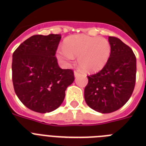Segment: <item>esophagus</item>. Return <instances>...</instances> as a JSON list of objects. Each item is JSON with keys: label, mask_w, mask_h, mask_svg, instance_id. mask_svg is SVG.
I'll return each instance as SVG.
<instances>
[{"label": "esophagus", "mask_w": 146, "mask_h": 146, "mask_svg": "<svg viewBox=\"0 0 146 146\" xmlns=\"http://www.w3.org/2000/svg\"><path fill=\"white\" fill-rule=\"evenodd\" d=\"M74 77H77L78 75H80V73L79 72H77V71H74Z\"/></svg>", "instance_id": "obj_1"}]
</instances>
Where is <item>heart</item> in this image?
I'll use <instances>...</instances> for the list:
<instances>
[{
    "mask_svg": "<svg viewBox=\"0 0 146 146\" xmlns=\"http://www.w3.org/2000/svg\"><path fill=\"white\" fill-rule=\"evenodd\" d=\"M111 53V46L106 38L85 34L72 35L63 44V50L56 52V57L65 66H69L77 56V64L86 73L102 69Z\"/></svg>",
    "mask_w": 146,
    "mask_h": 146,
    "instance_id": "heart-1",
    "label": "heart"
}]
</instances>
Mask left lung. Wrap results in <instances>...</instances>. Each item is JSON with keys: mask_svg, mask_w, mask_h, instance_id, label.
Wrapping results in <instances>:
<instances>
[{"mask_svg": "<svg viewBox=\"0 0 146 146\" xmlns=\"http://www.w3.org/2000/svg\"><path fill=\"white\" fill-rule=\"evenodd\" d=\"M111 53L106 65L96 74L88 76L84 90L86 104L101 113L116 111L131 97L136 80V57L121 40L108 37Z\"/></svg>", "mask_w": 146, "mask_h": 146, "instance_id": "8db88e82", "label": "left lung"}]
</instances>
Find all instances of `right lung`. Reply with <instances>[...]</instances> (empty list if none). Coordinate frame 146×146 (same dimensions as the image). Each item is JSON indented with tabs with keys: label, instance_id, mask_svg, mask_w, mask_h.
Returning a JSON list of instances; mask_svg holds the SVG:
<instances>
[{
	"label": "right lung",
	"instance_id": "right-lung-1",
	"mask_svg": "<svg viewBox=\"0 0 146 146\" xmlns=\"http://www.w3.org/2000/svg\"><path fill=\"white\" fill-rule=\"evenodd\" d=\"M60 38V34L32 36L13 53L15 91L33 111L46 113L57 109L74 80L73 71L60 69L55 57Z\"/></svg>",
	"mask_w": 146,
	"mask_h": 146
}]
</instances>
